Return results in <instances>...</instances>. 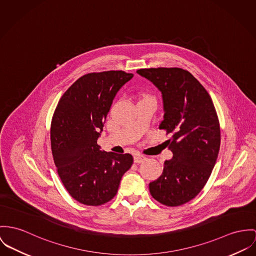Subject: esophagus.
<instances>
[{
    "instance_id": "obj_1",
    "label": "esophagus",
    "mask_w": 256,
    "mask_h": 256,
    "mask_svg": "<svg viewBox=\"0 0 256 256\" xmlns=\"http://www.w3.org/2000/svg\"><path fill=\"white\" fill-rule=\"evenodd\" d=\"M145 160H146V157H144V156H142V155H139V154H136V155L134 156V162H136V164H140V162H144Z\"/></svg>"
}]
</instances>
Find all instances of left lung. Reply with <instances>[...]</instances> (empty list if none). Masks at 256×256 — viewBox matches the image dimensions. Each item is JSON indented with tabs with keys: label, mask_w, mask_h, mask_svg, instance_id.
I'll return each mask as SVG.
<instances>
[{
	"label": "left lung",
	"mask_w": 256,
	"mask_h": 256,
	"mask_svg": "<svg viewBox=\"0 0 256 256\" xmlns=\"http://www.w3.org/2000/svg\"><path fill=\"white\" fill-rule=\"evenodd\" d=\"M162 94L164 120L158 128L172 134L174 156L149 184L152 197L177 206L202 191L216 162L220 126L208 92L191 73L181 68H150L136 71Z\"/></svg>",
	"instance_id": "obj_1"
}]
</instances>
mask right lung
I'll list each match as a JSON object with an SVG mask.
<instances>
[{
    "mask_svg": "<svg viewBox=\"0 0 256 256\" xmlns=\"http://www.w3.org/2000/svg\"><path fill=\"white\" fill-rule=\"evenodd\" d=\"M134 77L124 71L86 74L61 96L50 126L59 177L80 204L100 206L116 196L134 158L100 150L98 139L120 88Z\"/></svg>",
    "mask_w": 256,
    "mask_h": 256,
    "instance_id": "right-lung-1",
    "label": "right lung"
}]
</instances>
